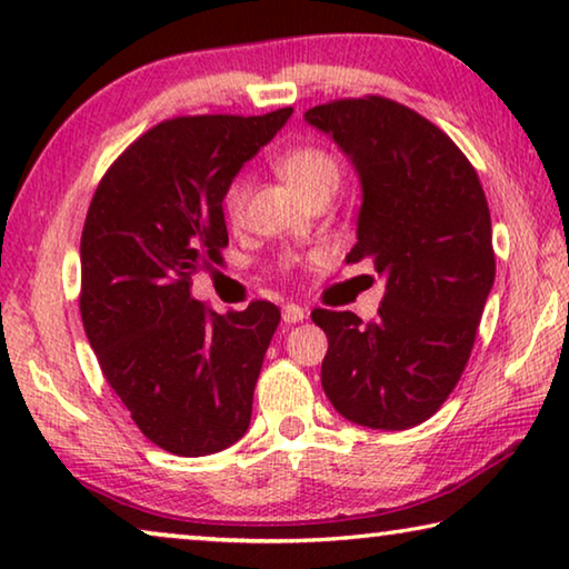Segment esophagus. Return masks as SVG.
Here are the masks:
<instances>
[{"label": "esophagus", "instance_id": "obj_1", "mask_svg": "<svg viewBox=\"0 0 569 569\" xmlns=\"http://www.w3.org/2000/svg\"><path fill=\"white\" fill-rule=\"evenodd\" d=\"M308 316V310L302 308V305H295V302H287L284 308H282V320L287 326L290 323H300V320Z\"/></svg>", "mask_w": 569, "mask_h": 569}]
</instances>
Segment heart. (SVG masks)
Wrapping results in <instances>:
<instances>
[{"label": "heart", "instance_id": "heart-1", "mask_svg": "<svg viewBox=\"0 0 569 569\" xmlns=\"http://www.w3.org/2000/svg\"><path fill=\"white\" fill-rule=\"evenodd\" d=\"M277 169L287 182H290L298 192L308 200L320 189H336L339 187V163H336L326 151H320L316 146H302L292 148L284 156L277 159ZM246 192H249V184H246L243 177L233 179L226 189V212L230 220H238L243 212L246 204Z\"/></svg>", "mask_w": 569, "mask_h": 569}]
</instances>
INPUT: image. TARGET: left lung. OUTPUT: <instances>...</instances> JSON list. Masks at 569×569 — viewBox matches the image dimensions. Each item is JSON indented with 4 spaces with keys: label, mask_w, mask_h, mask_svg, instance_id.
Returning <instances> with one entry per match:
<instances>
[{
    "label": "left lung",
    "mask_w": 569,
    "mask_h": 569,
    "mask_svg": "<svg viewBox=\"0 0 569 569\" xmlns=\"http://www.w3.org/2000/svg\"><path fill=\"white\" fill-rule=\"evenodd\" d=\"M305 122L351 161L361 184L357 243L385 279L375 323L312 310L328 336L320 382L346 421L402 431L455 390L496 282L492 226L465 153L421 114L385 97L318 104Z\"/></svg>",
    "instance_id": "obj_1"
}]
</instances>
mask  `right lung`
<instances>
[{
  "label": "right lung",
  "instance_id": "add662e5",
  "mask_svg": "<svg viewBox=\"0 0 569 569\" xmlns=\"http://www.w3.org/2000/svg\"><path fill=\"white\" fill-rule=\"evenodd\" d=\"M292 107L200 114L148 130L112 163L81 233V320L104 380L156 447L228 449L249 431L253 387L279 308L208 310L192 277L228 246L226 189Z\"/></svg>",
  "mask_w": 569,
  "mask_h": 569
}]
</instances>
